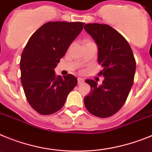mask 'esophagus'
<instances>
[{
	"label": "esophagus",
	"instance_id": "esophagus-1",
	"mask_svg": "<svg viewBox=\"0 0 152 152\" xmlns=\"http://www.w3.org/2000/svg\"><path fill=\"white\" fill-rule=\"evenodd\" d=\"M83 82H84V80H83V78L78 77V83L81 84V83H83Z\"/></svg>",
	"mask_w": 152,
	"mask_h": 152
}]
</instances>
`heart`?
<instances>
[{
  "label": "heart",
  "instance_id": "obj_1",
  "mask_svg": "<svg viewBox=\"0 0 152 152\" xmlns=\"http://www.w3.org/2000/svg\"><path fill=\"white\" fill-rule=\"evenodd\" d=\"M88 43H90V42H88Z\"/></svg>",
  "mask_w": 152,
  "mask_h": 152
}]
</instances>
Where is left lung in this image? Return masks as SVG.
Listing matches in <instances>:
<instances>
[{"instance_id": "8db88e82", "label": "left lung", "mask_w": 152, "mask_h": 152, "mask_svg": "<svg viewBox=\"0 0 152 152\" xmlns=\"http://www.w3.org/2000/svg\"><path fill=\"white\" fill-rule=\"evenodd\" d=\"M84 29L98 47L99 64L102 66L99 75L102 84L86 80L91 92L84 98L86 109L93 115L107 118L122 107L134 81L136 63L127 40L107 24L88 23Z\"/></svg>"}]
</instances>
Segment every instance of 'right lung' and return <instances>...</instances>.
<instances>
[{
	"label": "right lung",
	"mask_w": 152,
	"mask_h": 152,
	"mask_svg": "<svg viewBox=\"0 0 152 152\" xmlns=\"http://www.w3.org/2000/svg\"><path fill=\"white\" fill-rule=\"evenodd\" d=\"M82 22H48L27 42L22 55L21 83L31 107L41 115L60 110L77 85L72 74L56 76L54 69L83 28Z\"/></svg>",
	"instance_id": "1"
}]
</instances>
